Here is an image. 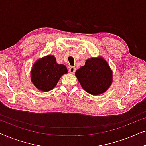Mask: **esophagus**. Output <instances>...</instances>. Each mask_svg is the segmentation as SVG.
<instances>
[{
  "mask_svg": "<svg viewBox=\"0 0 146 146\" xmlns=\"http://www.w3.org/2000/svg\"><path fill=\"white\" fill-rule=\"evenodd\" d=\"M75 71H76V68H75V67H74V66H70L68 68V72L71 74H74L75 72Z\"/></svg>",
  "mask_w": 146,
  "mask_h": 146,
  "instance_id": "1",
  "label": "esophagus"
}]
</instances>
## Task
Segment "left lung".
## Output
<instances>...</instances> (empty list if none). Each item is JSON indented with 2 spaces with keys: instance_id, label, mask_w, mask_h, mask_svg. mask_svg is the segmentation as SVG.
Wrapping results in <instances>:
<instances>
[{
  "instance_id": "1",
  "label": "left lung",
  "mask_w": 146,
  "mask_h": 146,
  "mask_svg": "<svg viewBox=\"0 0 146 146\" xmlns=\"http://www.w3.org/2000/svg\"><path fill=\"white\" fill-rule=\"evenodd\" d=\"M82 87L88 93L98 95L108 88L112 82V72L102 58H90L76 72Z\"/></svg>"
}]
</instances>
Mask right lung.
Segmentation results:
<instances>
[{
	"instance_id": "right-lung-1",
	"label": "right lung",
	"mask_w": 146,
	"mask_h": 146,
	"mask_svg": "<svg viewBox=\"0 0 146 146\" xmlns=\"http://www.w3.org/2000/svg\"><path fill=\"white\" fill-rule=\"evenodd\" d=\"M68 72L66 67L56 63L54 56L48 55L36 62L31 71V81L38 90L47 92L56 86L60 77Z\"/></svg>"
}]
</instances>
